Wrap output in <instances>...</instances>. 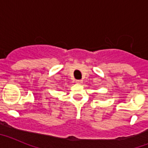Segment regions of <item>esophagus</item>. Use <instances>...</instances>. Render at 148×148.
Listing matches in <instances>:
<instances>
[{
	"label": "esophagus",
	"mask_w": 148,
	"mask_h": 148,
	"mask_svg": "<svg viewBox=\"0 0 148 148\" xmlns=\"http://www.w3.org/2000/svg\"><path fill=\"white\" fill-rule=\"evenodd\" d=\"M82 82H83L82 80H76L75 81V83L78 84H81L82 83Z\"/></svg>",
	"instance_id": "34e87169"
}]
</instances>
